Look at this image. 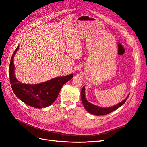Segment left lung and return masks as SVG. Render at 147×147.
I'll return each instance as SVG.
<instances>
[{
  "instance_id": "left-lung-1",
  "label": "left lung",
  "mask_w": 147,
  "mask_h": 147,
  "mask_svg": "<svg viewBox=\"0 0 147 147\" xmlns=\"http://www.w3.org/2000/svg\"><path fill=\"white\" fill-rule=\"evenodd\" d=\"M129 95L127 97V98L125 99H124L123 101H122L121 102H120L119 104L116 105H114L113 107H108V108H102L97 105H95L93 104H91V103L87 101V100H86L85 97V86H84L82 91H81V99H82V104L85 108V110L88 113L93 114V115H94L96 116L105 115H107V114H109L115 110H117L118 108L121 107L124 103L126 102Z\"/></svg>"
}]
</instances>
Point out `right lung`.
<instances>
[{
	"label": "right lung",
	"mask_w": 147,
	"mask_h": 147,
	"mask_svg": "<svg viewBox=\"0 0 147 147\" xmlns=\"http://www.w3.org/2000/svg\"><path fill=\"white\" fill-rule=\"evenodd\" d=\"M19 47L18 45L13 53L9 64V80L14 93L20 100L31 107L42 108L50 106L56 99L62 86L73 78V74L55 78L39 84L20 83L15 77L13 62Z\"/></svg>",
	"instance_id": "add662e5"
}]
</instances>
